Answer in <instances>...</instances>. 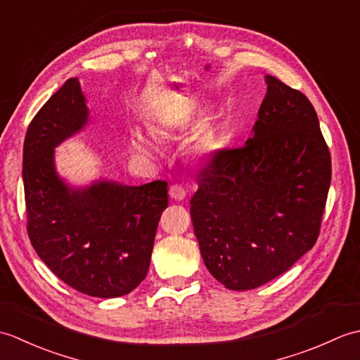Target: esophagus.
I'll return each instance as SVG.
<instances>
[{
    "instance_id": "34e87169",
    "label": "esophagus",
    "mask_w": 360,
    "mask_h": 360,
    "mask_svg": "<svg viewBox=\"0 0 360 360\" xmlns=\"http://www.w3.org/2000/svg\"><path fill=\"white\" fill-rule=\"evenodd\" d=\"M168 195H170V198L172 200H174V201H182V200H186V196H187V190L182 187V186H172L170 187V190H168Z\"/></svg>"
}]
</instances>
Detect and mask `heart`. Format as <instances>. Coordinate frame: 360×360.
<instances>
[{"label": "heart", "instance_id": "b5f03b06", "mask_svg": "<svg viewBox=\"0 0 360 360\" xmlns=\"http://www.w3.org/2000/svg\"><path fill=\"white\" fill-rule=\"evenodd\" d=\"M129 142H131V147L134 151L143 153V155H153V153H156L158 148L155 139H153L151 136L139 131V129H134L131 133Z\"/></svg>", "mask_w": 360, "mask_h": 360}]
</instances>
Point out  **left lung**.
Returning <instances> with one entry per match:
<instances>
[{
    "mask_svg": "<svg viewBox=\"0 0 360 360\" xmlns=\"http://www.w3.org/2000/svg\"><path fill=\"white\" fill-rule=\"evenodd\" d=\"M267 91L241 148L198 174L190 215L209 272L255 289L312 249L331 182V156L308 97L266 75Z\"/></svg>",
    "mask_w": 360,
    "mask_h": 360,
    "instance_id": "obj_1",
    "label": "left lung"
}]
</instances>
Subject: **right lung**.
Returning a JSON list of instances; mask_svg holds the SVG:
<instances>
[{"mask_svg":"<svg viewBox=\"0 0 360 360\" xmlns=\"http://www.w3.org/2000/svg\"><path fill=\"white\" fill-rule=\"evenodd\" d=\"M79 79H70L27 128L22 182L27 233L43 263L91 297L129 294L147 277L167 182L125 186L98 179L71 187L56 170V148L88 125Z\"/></svg>","mask_w":360,"mask_h":360,"instance_id":"obj_1","label":"right lung"}]
</instances>
